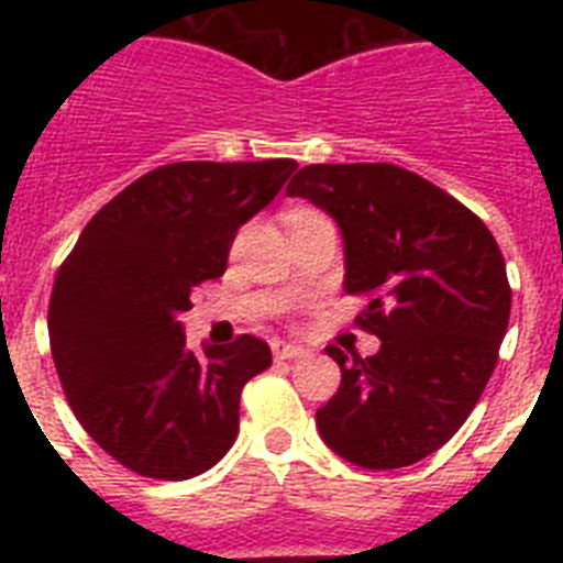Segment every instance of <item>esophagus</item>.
Returning a JSON list of instances; mask_svg holds the SVG:
<instances>
[{"mask_svg": "<svg viewBox=\"0 0 563 563\" xmlns=\"http://www.w3.org/2000/svg\"><path fill=\"white\" fill-rule=\"evenodd\" d=\"M273 357L276 361H290V357H305L307 350L305 346H296V343H287V341H273Z\"/></svg>", "mask_w": 563, "mask_h": 563, "instance_id": "obj_1", "label": "esophagus"}]
</instances>
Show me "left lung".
<instances>
[{"instance_id": "1", "label": "left lung", "mask_w": 563, "mask_h": 563, "mask_svg": "<svg viewBox=\"0 0 563 563\" xmlns=\"http://www.w3.org/2000/svg\"><path fill=\"white\" fill-rule=\"evenodd\" d=\"M343 233V290L369 296L372 357L338 346L341 386L316 411L318 434L352 465L391 471L460 431L499 361L510 285L494 233L451 194L391 163H316L287 186Z\"/></svg>"}]
</instances>
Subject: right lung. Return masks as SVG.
Returning a JSON list of instances; mask_svg holds the SVG:
<instances>
[{"label":"right lung","mask_w":563,"mask_h":563,"mask_svg":"<svg viewBox=\"0 0 563 563\" xmlns=\"http://www.w3.org/2000/svg\"><path fill=\"white\" fill-rule=\"evenodd\" d=\"M292 172L285 157L154 168L87 222L58 267L47 312L58 380L84 431L134 474L191 479L236 440L242 386L271 366V346L239 335L197 357L180 316Z\"/></svg>","instance_id":"obj_1"}]
</instances>
